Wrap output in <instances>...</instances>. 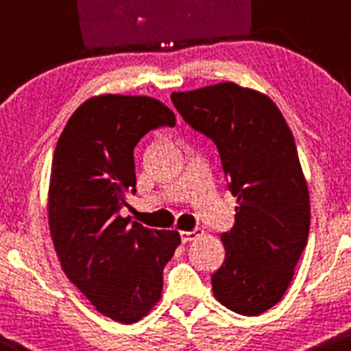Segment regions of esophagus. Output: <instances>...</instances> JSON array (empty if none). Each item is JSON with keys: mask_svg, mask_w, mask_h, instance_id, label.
Returning a JSON list of instances; mask_svg holds the SVG:
<instances>
[{"mask_svg": "<svg viewBox=\"0 0 351 351\" xmlns=\"http://www.w3.org/2000/svg\"><path fill=\"white\" fill-rule=\"evenodd\" d=\"M200 234H202V231H200V230H192V231H180V237H182V241H183V243H186V241H192V240H195V238H199Z\"/></svg>", "mask_w": 351, "mask_h": 351, "instance_id": "34e87169", "label": "esophagus"}]
</instances>
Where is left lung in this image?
Here are the masks:
<instances>
[{"mask_svg":"<svg viewBox=\"0 0 351 351\" xmlns=\"http://www.w3.org/2000/svg\"><path fill=\"white\" fill-rule=\"evenodd\" d=\"M183 120L213 138L230 190L234 226L221 234L226 257L213 293L241 315H261L283 298L311 228L308 186L290 127L258 90L221 82L173 93Z\"/></svg>","mask_w":351,"mask_h":351,"instance_id":"1","label":"left lung"}]
</instances>
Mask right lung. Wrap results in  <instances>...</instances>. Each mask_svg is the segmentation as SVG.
Here are the masks:
<instances>
[{"instance_id":"1","label":"right lung","mask_w":351,"mask_h":351,"mask_svg":"<svg viewBox=\"0 0 351 351\" xmlns=\"http://www.w3.org/2000/svg\"><path fill=\"white\" fill-rule=\"evenodd\" d=\"M175 123L154 97L101 94L75 110L54 149L47 221L61 269L97 312L121 324L154 308L162 269L182 241L178 231L120 216L135 193V145Z\"/></svg>"}]
</instances>
